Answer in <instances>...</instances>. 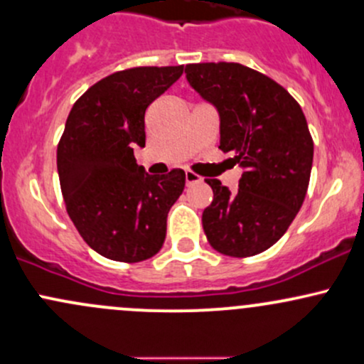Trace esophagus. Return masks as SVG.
Instances as JSON below:
<instances>
[{"instance_id":"34e87169","label":"esophagus","mask_w":364,"mask_h":364,"mask_svg":"<svg viewBox=\"0 0 364 364\" xmlns=\"http://www.w3.org/2000/svg\"><path fill=\"white\" fill-rule=\"evenodd\" d=\"M185 179H186V183H188V185H193V183H200V181H202L200 176L195 174V173H191V171H186V173H185Z\"/></svg>"}]
</instances>
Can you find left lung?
<instances>
[{
    "label": "left lung",
    "mask_w": 364,
    "mask_h": 364,
    "mask_svg": "<svg viewBox=\"0 0 364 364\" xmlns=\"http://www.w3.org/2000/svg\"><path fill=\"white\" fill-rule=\"evenodd\" d=\"M186 81L219 115V149L243 173L238 191H214L202 226L213 249L230 257L264 252L301 209L313 167V138L289 91L242 63H190Z\"/></svg>",
    "instance_id": "1"
}]
</instances>
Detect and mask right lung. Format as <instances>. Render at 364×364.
I'll list each match as a JSON object with an SVG mask.
<instances>
[{"label": "right lung", "instance_id": "obj_1", "mask_svg": "<svg viewBox=\"0 0 364 364\" xmlns=\"http://www.w3.org/2000/svg\"><path fill=\"white\" fill-rule=\"evenodd\" d=\"M181 74L183 65L115 72L91 86L67 117L57 149L67 213L82 240L112 261H145L166 240L185 171L149 174L134 149L145 146L149 105Z\"/></svg>", "mask_w": 364, "mask_h": 364}]
</instances>
